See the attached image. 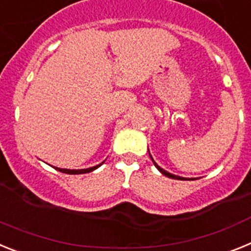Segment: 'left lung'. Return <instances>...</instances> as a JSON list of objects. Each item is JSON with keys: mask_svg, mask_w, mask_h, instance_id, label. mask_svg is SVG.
Instances as JSON below:
<instances>
[{"mask_svg": "<svg viewBox=\"0 0 251 251\" xmlns=\"http://www.w3.org/2000/svg\"><path fill=\"white\" fill-rule=\"evenodd\" d=\"M148 153H150V151H148ZM150 157H151V159H152L153 165L156 166V168L159 171V172H161L162 175H165L166 177H170V178H174V179H185V177H179V176H176V175H172V174H170V172H167V171H166V170H163V168L159 167V166L157 165L156 162H154V159L152 158V156H151V153H150Z\"/></svg>", "mask_w": 251, "mask_h": 251, "instance_id": "8db88e82", "label": "left lung"}]
</instances>
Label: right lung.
Segmentation results:
<instances>
[{
	"mask_svg": "<svg viewBox=\"0 0 251 251\" xmlns=\"http://www.w3.org/2000/svg\"><path fill=\"white\" fill-rule=\"evenodd\" d=\"M103 163H104V161L101 162L100 165H97V166H94V167H90V168H83V170H68V168H57V167H55V170L60 171V172H64V174H68V175H81V174H88V172H92V171L97 170V168L100 167Z\"/></svg>",
	"mask_w": 251,
	"mask_h": 251,
	"instance_id": "add662e5",
	"label": "right lung"
}]
</instances>
